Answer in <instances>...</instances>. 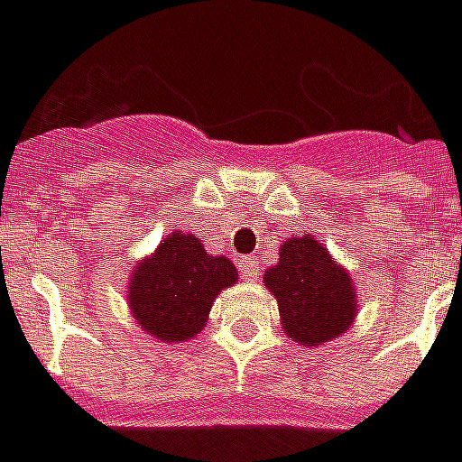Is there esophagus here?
<instances>
[{
	"label": "esophagus",
	"instance_id": "esophagus-1",
	"mask_svg": "<svg viewBox=\"0 0 462 462\" xmlns=\"http://www.w3.org/2000/svg\"><path fill=\"white\" fill-rule=\"evenodd\" d=\"M240 273H243V278H247V280L257 278V275H259L257 262H254V259H250V257L243 259V262H240Z\"/></svg>",
	"mask_w": 462,
	"mask_h": 462
}]
</instances>
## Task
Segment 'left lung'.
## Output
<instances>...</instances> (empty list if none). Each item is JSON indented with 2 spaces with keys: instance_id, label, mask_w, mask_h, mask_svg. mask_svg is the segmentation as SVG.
Masks as SVG:
<instances>
[{
  "instance_id": "left-lung-1",
  "label": "left lung",
  "mask_w": 462,
  "mask_h": 462,
  "mask_svg": "<svg viewBox=\"0 0 462 462\" xmlns=\"http://www.w3.org/2000/svg\"><path fill=\"white\" fill-rule=\"evenodd\" d=\"M278 299L282 329L301 346H320L344 334L355 318L350 278L315 238L287 240L280 262L263 273Z\"/></svg>"
}]
</instances>
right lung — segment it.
I'll return each mask as SVG.
<instances>
[{
    "label": "right lung",
    "instance_id": "right-lung-1",
    "mask_svg": "<svg viewBox=\"0 0 462 462\" xmlns=\"http://www.w3.org/2000/svg\"><path fill=\"white\" fill-rule=\"evenodd\" d=\"M238 280L226 257H210L191 234H171L137 266L128 287L135 320L161 341H184L208 322L212 301Z\"/></svg>",
    "mask_w": 462,
    "mask_h": 462
}]
</instances>
